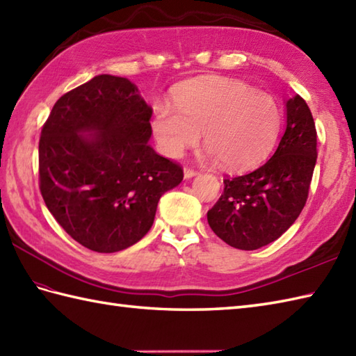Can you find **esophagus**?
<instances>
[{
    "label": "esophagus",
    "instance_id": "1",
    "mask_svg": "<svg viewBox=\"0 0 356 356\" xmlns=\"http://www.w3.org/2000/svg\"><path fill=\"white\" fill-rule=\"evenodd\" d=\"M197 172H199V171H195L194 168H191V166H185V168H184V174H185L186 179L194 177Z\"/></svg>",
    "mask_w": 356,
    "mask_h": 356
}]
</instances>
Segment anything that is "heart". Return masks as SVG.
I'll return each mask as SVG.
<instances>
[{"label": "heart", "mask_w": 356, "mask_h": 356, "mask_svg": "<svg viewBox=\"0 0 356 356\" xmlns=\"http://www.w3.org/2000/svg\"><path fill=\"white\" fill-rule=\"evenodd\" d=\"M176 105H154L153 131L166 156L179 157L200 139L209 157L229 170L260 163L278 140L282 107L272 95L243 81L202 78L188 82L174 96Z\"/></svg>", "instance_id": "obj_1"}]
</instances>
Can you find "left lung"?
I'll list each match as a JSON object with an SVG mask.
<instances>
[{
    "instance_id": "obj_1",
    "label": "left lung",
    "mask_w": 356,
    "mask_h": 356,
    "mask_svg": "<svg viewBox=\"0 0 356 356\" xmlns=\"http://www.w3.org/2000/svg\"><path fill=\"white\" fill-rule=\"evenodd\" d=\"M286 131L275 153L243 176L223 179L208 211L211 229L232 248L252 251L277 240L303 211L316 162L312 113L300 95L286 102Z\"/></svg>"
}]
</instances>
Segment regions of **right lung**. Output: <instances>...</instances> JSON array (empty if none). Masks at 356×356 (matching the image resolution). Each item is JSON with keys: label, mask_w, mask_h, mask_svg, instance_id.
Masks as SVG:
<instances>
[{"label": "right lung", "mask_w": 356, "mask_h": 356, "mask_svg": "<svg viewBox=\"0 0 356 356\" xmlns=\"http://www.w3.org/2000/svg\"><path fill=\"white\" fill-rule=\"evenodd\" d=\"M151 115L133 82L99 74L59 97L42 125L45 207L92 251L118 252L138 243L162 194L182 182V166L148 143Z\"/></svg>", "instance_id": "obj_1"}]
</instances>
